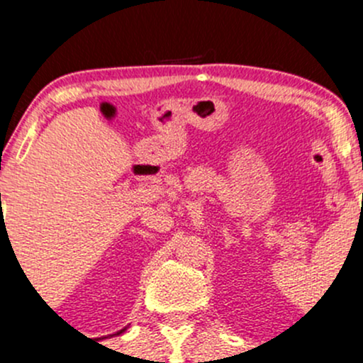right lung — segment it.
<instances>
[{
    "instance_id": "1",
    "label": "right lung",
    "mask_w": 363,
    "mask_h": 363,
    "mask_svg": "<svg viewBox=\"0 0 363 363\" xmlns=\"http://www.w3.org/2000/svg\"><path fill=\"white\" fill-rule=\"evenodd\" d=\"M121 332H124V328H123V330H121ZM121 332H119V334H121Z\"/></svg>"
}]
</instances>
